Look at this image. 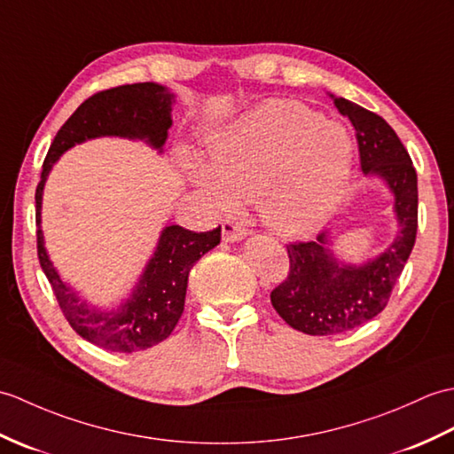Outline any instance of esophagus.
<instances>
[{
  "label": "esophagus",
  "mask_w": 454,
  "mask_h": 454,
  "mask_svg": "<svg viewBox=\"0 0 454 454\" xmlns=\"http://www.w3.org/2000/svg\"><path fill=\"white\" fill-rule=\"evenodd\" d=\"M221 235H223L225 243H235V240H240L243 237H247V229L243 225L235 223V221L225 219V221H221Z\"/></svg>",
  "instance_id": "esophagus-1"
}]
</instances>
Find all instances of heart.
I'll return each instance as SVG.
<instances>
[{"instance_id": "1", "label": "heart", "mask_w": 454, "mask_h": 454, "mask_svg": "<svg viewBox=\"0 0 454 454\" xmlns=\"http://www.w3.org/2000/svg\"><path fill=\"white\" fill-rule=\"evenodd\" d=\"M217 206L256 200L266 223L301 235L334 214L354 173V139L338 122L291 100H270L211 137L209 167L190 159Z\"/></svg>"}]
</instances>
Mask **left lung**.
Here are the masks:
<instances>
[{
    "instance_id": "1",
    "label": "left lung",
    "mask_w": 454,
    "mask_h": 454,
    "mask_svg": "<svg viewBox=\"0 0 454 454\" xmlns=\"http://www.w3.org/2000/svg\"><path fill=\"white\" fill-rule=\"evenodd\" d=\"M334 105L356 129L361 170L380 176L395 194L400 229L385 253L361 266L334 258L326 231L317 240L287 245V278L270 299L291 328L310 336L341 334L375 318L387 307L418 233V175L400 137L371 110L341 97Z\"/></svg>"
}]
</instances>
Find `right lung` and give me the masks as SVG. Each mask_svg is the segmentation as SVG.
Listing matches in <instances>:
<instances>
[{"label":"right lung","instance_id":"add662e5","mask_svg":"<svg viewBox=\"0 0 454 454\" xmlns=\"http://www.w3.org/2000/svg\"><path fill=\"white\" fill-rule=\"evenodd\" d=\"M173 103L175 95L157 83H134L98 90L79 105L67 122L58 129L40 173L35 194L38 262L69 326L83 340L106 351L132 354V351L153 348L170 336L178 318L183 317L190 270L207 250L219 245L221 227L206 233H194L180 225L165 227L155 254L145 266L132 297L116 310L93 309L64 284L46 254L43 229H40L44 183L59 155L85 139L100 136L145 139L151 147L160 151L173 124L170 120Z\"/></svg>","mask_w":454,"mask_h":454}]
</instances>
